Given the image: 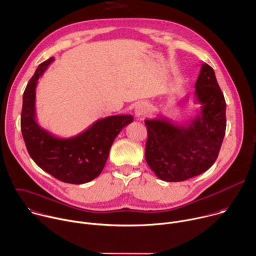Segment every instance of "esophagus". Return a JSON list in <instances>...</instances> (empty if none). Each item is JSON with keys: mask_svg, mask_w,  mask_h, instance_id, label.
<instances>
[{"mask_svg": "<svg viewBox=\"0 0 256 256\" xmlns=\"http://www.w3.org/2000/svg\"><path fill=\"white\" fill-rule=\"evenodd\" d=\"M146 112H147V105H146L142 102L136 104V106L134 107V114H136V116H138V118L144 116L146 114Z\"/></svg>", "mask_w": 256, "mask_h": 256, "instance_id": "34e87169", "label": "esophagus"}]
</instances>
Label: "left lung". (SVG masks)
Masks as SVG:
<instances>
[{
	"mask_svg": "<svg viewBox=\"0 0 256 256\" xmlns=\"http://www.w3.org/2000/svg\"><path fill=\"white\" fill-rule=\"evenodd\" d=\"M194 97L200 110L186 126L164 118L144 120L146 161L161 180L179 182L198 176L210 168L220 152L226 132V101L212 68L206 62Z\"/></svg>",
	"mask_w": 256,
	"mask_h": 256,
	"instance_id": "8db88e82",
	"label": "left lung"
}]
</instances>
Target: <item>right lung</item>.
Wrapping results in <instances>:
<instances>
[{"instance_id": "right-lung-1", "label": "right lung", "mask_w": 256, "mask_h": 256, "mask_svg": "<svg viewBox=\"0 0 256 256\" xmlns=\"http://www.w3.org/2000/svg\"><path fill=\"white\" fill-rule=\"evenodd\" d=\"M54 58L36 68L23 94L21 132L27 151L38 167L54 178L72 184H83L102 172L112 146L132 116H112L98 120L83 132L60 138L40 126L35 120V89L38 79Z\"/></svg>"}]
</instances>
